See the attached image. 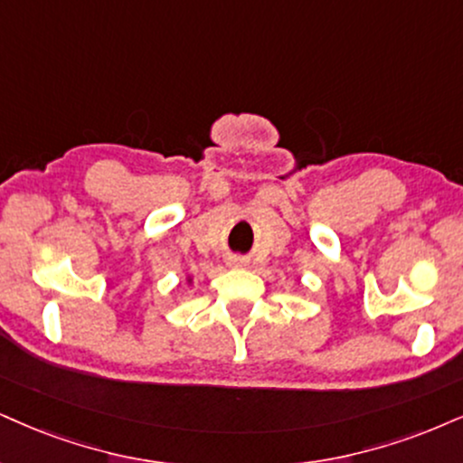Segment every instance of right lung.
I'll list each match as a JSON object with an SVG mask.
<instances>
[{"label": "right lung", "instance_id": "add662e5", "mask_svg": "<svg viewBox=\"0 0 463 463\" xmlns=\"http://www.w3.org/2000/svg\"><path fill=\"white\" fill-rule=\"evenodd\" d=\"M188 281H191V279H188Z\"/></svg>", "mask_w": 463, "mask_h": 463}]
</instances>
